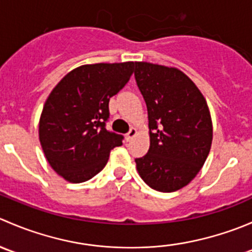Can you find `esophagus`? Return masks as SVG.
Wrapping results in <instances>:
<instances>
[{
  "instance_id": "1",
  "label": "esophagus",
  "mask_w": 252,
  "mask_h": 252,
  "mask_svg": "<svg viewBox=\"0 0 252 252\" xmlns=\"http://www.w3.org/2000/svg\"><path fill=\"white\" fill-rule=\"evenodd\" d=\"M136 134H138V131H136V129H135V128H130V130H129V133L126 135V141H130L131 139H133L134 136L136 135Z\"/></svg>"
}]
</instances>
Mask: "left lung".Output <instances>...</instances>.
<instances>
[{
  "label": "left lung",
  "instance_id": "8db88e82",
  "mask_svg": "<svg viewBox=\"0 0 252 252\" xmlns=\"http://www.w3.org/2000/svg\"><path fill=\"white\" fill-rule=\"evenodd\" d=\"M135 80L146 102L150 149L135 159L152 189L172 192L189 184L212 144V119L194 81L174 67L135 62Z\"/></svg>",
  "mask_w": 252,
  "mask_h": 252
}]
</instances>
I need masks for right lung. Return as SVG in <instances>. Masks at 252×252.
<instances>
[{"mask_svg": "<svg viewBox=\"0 0 252 252\" xmlns=\"http://www.w3.org/2000/svg\"><path fill=\"white\" fill-rule=\"evenodd\" d=\"M135 62L95 63L70 70L48 95L39 122V139L50 166L70 183L102 171L123 136L106 129L108 102L124 88Z\"/></svg>", "mask_w": 252, "mask_h": 252, "instance_id": "add662e5", "label": "right lung"}]
</instances>
